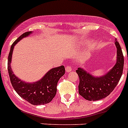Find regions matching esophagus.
<instances>
[{"label":"esophagus","instance_id":"1","mask_svg":"<svg viewBox=\"0 0 128 128\" xmlns=\"http://www.w3.org/2000/svg\"><path fill=\"white\" fill-rule=\"evenodd\" d=\"M72 70V68H71V66H66V72H71Z\"/></svg>","mask_w":128,"mask_h":128}]
</instances>
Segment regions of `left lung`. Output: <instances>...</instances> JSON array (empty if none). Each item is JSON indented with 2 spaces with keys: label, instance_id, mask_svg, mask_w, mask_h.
Returning a JSON list of instances; mask_svg holds the SVG:
<instances>
[{
  "label": "left lung",
  "instance_id": "left-lung-1",
  "mask_svg": "<svg viewBox=\"0 0 128 128\" xmlns=\"http://www.w3.org/2000/svg\"><path fill=\"white\" fill-rule=\"evenodd\" d=\"M117 49L116 64L105 74L94 76L82 68H78L76 73L80 78L79 94L86 100H98L105 98L114 90L123 72L124 56L121 47L115 39Z\"/></svg>",
  "mask_w": 128,
  "mask_h": 128
}]
</instances>
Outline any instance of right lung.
Masks as SVG:
<instances>
[{"instance_id": "obj_1", "label": "right lung", "mask_w": 128, "mask_h": 128, "mask_svg": "<svg viewBox=\"0 0 128 128\" xmlns=\"http://www.w3.org/2000/svg\"><path fill=\"white\" fill-rule=\"evenodd\" d=\"M32 34L33 32H26L20 36L12 44L8 55V70L11 84L16 93L30 103L34 105H40L48 103L54 97L56 93L57 84L60 78L65 74V68L64 66L52 68L42 78L33 83L21 80V79L14 74L10 64L12 62L14 48L20 40Z\"/></svg>"}]
</instances>
